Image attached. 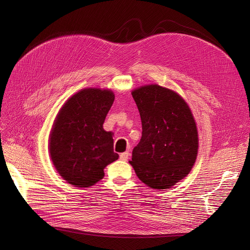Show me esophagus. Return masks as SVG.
<instances>
[{"mask_svg":"<svg viewBox=\"0 0 250 250\" xmlns=\"http://www.w3.org/2000/svg\"><path fill=\"white\" fill-rule=\"evenodd\" d=\"M120 158L121 160L123 161H127V158H128V152H124L120 155Z\"/></svg>","mask_w":250,"mask_h":250,"instance_id":"obj_1","label":"esophagus"}]
</instances>
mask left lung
<instances>
[{
	"label": "left lung",
	"mask_w": 250,
	"mask_h": 250,
	"mask_svg": "<svg viewBox=\"0 0 250 250\" xmlns=\"http://www.w3.org/2000/svg\"><path fill=\"white\" fill-rule=\"evenodd\" d=\"M132 95L143 132L129 164L151 188H172L190 172L198 156V129L191 110L176 92L157 84L137 88Z\"/></svg>",
	"instance_id": "left-lung-1"
}]
</instances>
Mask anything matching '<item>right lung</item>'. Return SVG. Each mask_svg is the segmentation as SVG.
Here are the masks:
<instances>
[{
  "mask_svg": "<svg viewBox=\"0 0 250 250\" xmlns=\"http://www.w3.org/2000/svg\"><path fill=\"white\" fill-rule=\"evenodd\" d=\"M114 101L109 89L79 91L59 111L48 149L60 175L77 188H89L104 177L103 169L118 159L112 133L103 123Z\"/></svg>",
  "mask_w": 250,
  "mask_h": 250,
  "instance_id": "1",
  "label": "right lung"
}]
</instances>
